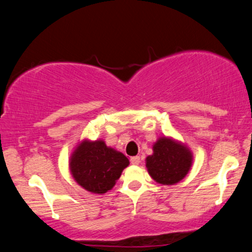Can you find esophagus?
Listing matches in <instances>:
<instances>
[{"instance_id":"34e87169","label":"esophagus","mask_w":252,"mask_h":252,"mask_svg":"<svg viewBox=\"0 0 252 252\" xmlns=\"http://www.w3.org/2000/svg\"><path fill=\"white\" fill-rule=\"evenodd\" d=\"M130 162H131L132 164H134V165L139 164V163H140V157H138V156H135V157H132L131 159H130Z\"/></svg>"}]
</instances>
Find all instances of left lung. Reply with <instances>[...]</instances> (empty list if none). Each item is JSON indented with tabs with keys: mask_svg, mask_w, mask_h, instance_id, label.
<instances>
[{
	"mask_svg": "<svg viewBox=\"0 0 252 252\" xmlns=\"http://www.w3.org/2000/svg\"><path fill=\"white\" fill-rule=\"evenodd\" d=\"M147 168L153 180L161 185H174L189 172L192 155L189 149L168 138H161L153 146V155L147 159Z\"/></svg>",
	"mask_w": 252,
	"mask_h": 252,
	"instance_id": "obj_1",
	"label": "left lung"
}]
</instances>
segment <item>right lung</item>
<instances>
[{
	"label": "right lung",
	"instance_id": "obj_1",
	"mask_svg": "<svg viewBox=\"0 0 252 252\" xmlns=\"http://www.w3.org/2000/svg\"><path fill=\"white\" fill-rule=\"evenodd\" d=\"M129 160L121 152L108 148L103 141H83L72 155L70 170L74 180L92 193L111 190Z\"/></svg>",
	"mask_w": 252,
	"mask_h": 252
}]
</instances>
